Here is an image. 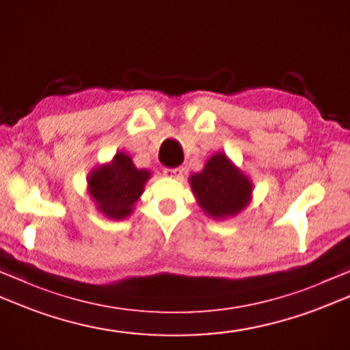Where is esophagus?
I'll return each instance as SVG.
<instances>
[{"mask_svg":"<svg viewBox=\"0 0 350 350\" xmlns=\"http://www.w3.org/2000/svg\"><path fill=\"white\" fill-rule=\"evenodd\" d=\"M182 173H183V168H180V167L165 168V170H163V174H165L167 177H174V179H179V177L182 176Z\"/></svg>","mask_w":350,"mask_h":350,"instance_id":"34e87169","label":"esophagus"}]
</instances>
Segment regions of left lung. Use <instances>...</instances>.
<instances>
[{
    "instance_id": "left-lung-1",
    "label": "left lung",
    "mask_w": 350,
    "mask_h": 350,
    "mask_svg": "<svg viewBox=\"0 0 350 350\" xmlns=\"http://www.w3.org/2000/svg\"><path fill=\"white\" fill-rule=\"evenodd\" d=\"M200 208L217 220L238 214L250 200L252 183L223 153L211 157L202 173L191 176Z\"/></svg>"
}]
</instances>
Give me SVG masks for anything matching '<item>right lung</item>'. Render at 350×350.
Masks as SVG:
<instances>
[{
    "label": "right lung",
    "mask_w": 350,
    "mask_h": 350,
    "mask_svg": "<svg viewBox=\"0 0 350 350\" xmlns=\"http://www.w3.org/2000/svg\"><path fill=\"white\" fill-rule=\"evenodd\" d=\"M148 177L150 171L138 170L127 154L116 153L109 165L94 170L89 176V193L103 214L122 220L132 212Z\"/></svg>",
    "instance_id": "1"
}]
</instances>
